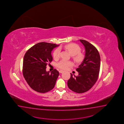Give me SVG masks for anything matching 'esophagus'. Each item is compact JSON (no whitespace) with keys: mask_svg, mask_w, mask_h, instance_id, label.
Returning <instances> with one entry per match:
<instances>
[{"mask_svg":"<svg viewBox=\"0 0 124 124\" xmlns=\"http://www.w3.org/2000/svg\"><path fill=\"white\" fill-rule=\"evenodd\" d=\"M59 73H62L64 72V71L62 70H59Z\"/></svg>","mask_w":124,"mask_h":124,"instance_id":"obj_1","label":"esophagus"}]
</instances>
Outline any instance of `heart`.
<instances>
[{
  "label": "heart",
  "instance_id": "obj_1",
  "mask_svg": "<svg viewBox=\"0 0 124 124\" xmlns=\"http://www.w3.org/2000/svg\"><path fill=\"white\" fill-rule=\"evenodd\" d=\"M64 48L67 50L72 55V58L74 61L77 63L82 62L84 59V55L80 53L81 48L78 45L75 44H68L63 46ZM53 57L55 59H58L60 57V50L57 48L54 51ZM72 65V63L70 61H66L62 60L57 64V66L58 68L62 70H66Z\"/></svg>",
  "mask_w": 124,
  "mask_h": 124
}]
</instances>
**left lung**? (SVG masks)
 <instances>
[{
    "label": "left lung",
    "instance_id": "1",
    "mask_svg": "<svg viewBox=\"0 0 124 124\" xmlns=\"http://www.w3.org/2000/svg\"><path fill=\"white\" fill-rule=\"evenodd\" d=\"M80 41L85 47V57L76 69L78 75L70 73L67 85L73 92L82 93L87 92L95 85L99 77L100 67V57L99 51L89 42L83 39Z\"/></svg>",
    "mask_w": 124,
    "mask_h": 124
}]
</instances>
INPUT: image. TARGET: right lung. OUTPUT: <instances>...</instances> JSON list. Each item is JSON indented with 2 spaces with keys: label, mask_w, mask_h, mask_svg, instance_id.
Wrapping results in <instances>:
<instances>
[{
  "label": "right lung",
  "mask_w": 124,
  "mask_h": 124,
  "mask_svg": "<svg viewBox=\"0 0 124 124\" xmlns=\"http://www.w3.org/2000/svg\"><path fill=\"white\" fill-rule=\"evenodd\" d=\"M59 45L41 42L34 45L25 54L23 63V74L28 84L33 90L45 93L53 88L59 76L56 69L46 72L48 63L53 60L51 51Z\"/></svg>",
  "instance_id": "1"
}]
</instances>
